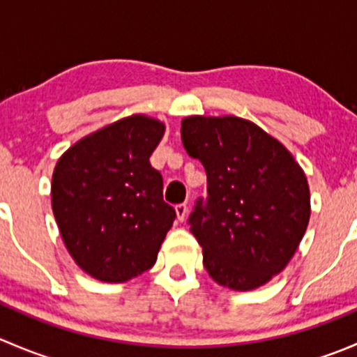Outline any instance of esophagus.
I'll return each instance as SVG.
<instances>
[{"instance_id": "1", "label": "esophagus", "mask_w": 357, "mask_h": 357, "mask_svg": "<svg viewBox=\"0 0 357 357\" xmlns=\"http://www.w3.org/2000/svg\"><path fill=\"white\" fill-rule=\"evenodd\" d=\"M176 215H178V221H185L186 214H188V205L186 204H178L176 205Z\"/></svg>"}]
</instances>
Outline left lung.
Here are the masks:
<instances>
[{"instance_id": "1", "label": "left lung", "mask_w": 357, "mask_h": 357, "mask_svg": "<svg viewBox=\"0 0 357 357\" xmlns=\"http://www.w3.org/2000/svg\"><path fill=\"white\" fill-rule=\"evenodd\" d=\"M188 155L207 174V202L190 215L218 285L248 291L287 268L307 229V178L287 146L236 115L181 121Z\"/></svg>"}]
</instances>
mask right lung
I'll use <instances>...</instances> for the list:
<instances>
[{"label": "right lung", "instance_id": "1", "mask_svg": "<svg viewBox=\"0 0 357 357\" xmlns=\"http://www.w3.org/2000/svg\"><path fill=\"white\" fill-rule=\"evenodd\" d=\"M165 124L135 114L84 136L59 158L52 208L75 264L105 283H124L157 261L176 212L150 165Z\"/></svg>", "mask_w": 357, "mask_h": 357}]
</instances>
